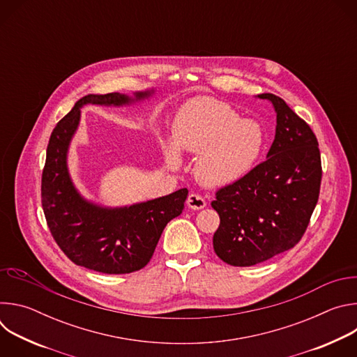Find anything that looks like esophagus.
<instances>
[{"label": "esophagus", "mask_w": 357, "mask_h": 357, "mask_svg": "<svg viewBox=\"0 0 357 357\" xmlns=\"http://www.w3.org/2000/svg\"><path fill=\"white\" fill-rule=\"evenodd\" d=\"M186 205L189 209H193V211H199V209H203L206 206V200L203 199L200 195L197 193H190L186 199Z\"/></svg>", "instance_id": "obj_1"}]
</instances>
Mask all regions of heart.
<instances>
[{"instance_id":"b5f03b06","label":"heart","mask_w":357,"mask_h":357,"mask_svg":"<svg viewBox=\"0 0 357 357\" xmlns=\"http://www.w3.org/2000/svg\"><path fill=\"white\" fill-rule=\"evenodd\" d=\"M165 162L175 169L181 149L197 155L196 178L209 188H223L244 178L257 164L264 148V131L227 103L213 97H196L179 110L172 139L160 141Z\"/></svg>"}]
</instances>
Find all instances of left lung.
I'll list each match as a JSON object with an SVG mask.
<instances>
[{
  "mask_svg": "<svg viewBox=\"0 0 357 357\" xmlns=\"http://www.w3.org/2000/svg\"><path fill=\"white\" fill-rule=\"evenodd\" d=\"M259 97L277 113L267 160L219 189L212 202L220 218L215 252L234 267L256 266L292 248L310 225L321 189V152L311 127L281 97Z\"/></svg>",
  "mask_w": 357,
  "mask_h": 357,
  "instance_id": "obj_1",
  "label": "left lung"
}]
</instances>
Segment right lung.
Returning <instances> with one entry per match:
<instances>
[{
  "label": "right lung",
  "mask_w": 357,
  "mask_h": 357,
  "mask_svg": "<svg viewBox=\"0 0 357 357\" xmlns=\"http://www.w3.org/2000/svg\"><path fill=\"white\" fill-rule=\"evenodd\" d=\"M154 94V89L87 94L56 124L49 138L42 172V208L47 227L61 250L75 264L105 274H128L145 267L158 240L183 211L188 189L123 208H103L84 199L68 168L70 141L86 105L128 106Z\"/></svg>",
  "instance_id": "add662e5"
}]
</instances>
